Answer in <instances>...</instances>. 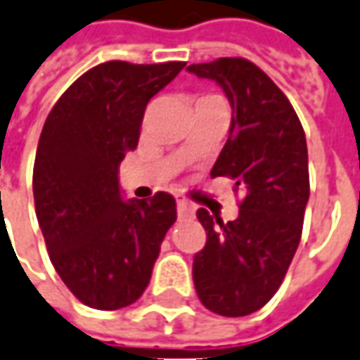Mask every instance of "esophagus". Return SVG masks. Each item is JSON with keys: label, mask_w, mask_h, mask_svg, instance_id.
Here are the masks:
<instances>
[{"label": "esophagus", "mask_w": 360, "mask_h": 360, "mask_svg": "<svg viewBox=\"0 0 360 360\" xmlns=\"http://www.w3.org/2000/svg\"><path fill=\"white\" fill-rule=\"evenodd\" d=\"M176 210H178V217H192L194 215V205L190 204L184 198L176 200Z\"/></svg>", "instance_id": "34e87169"}]
</instances>
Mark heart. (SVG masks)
Wrapping results in <instances>:
<instances>
[{"mask_svg": "<svg viewBox=\"0 0 360 360\" xmlns=\"http://www.w3.org/2000/svg\"><path fill=\"white\" fill-rule=\"evenodd\" d=\"M207 98H210V96H207Z\"/></svg>", "mask_w": 360, "mask_h": 360, "instance_id": "heart-1", "label": "heart"}]
</instances>
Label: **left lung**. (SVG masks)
<instances>
[{
    "label": "left lung",
    "mask_w": 360,
    "mask_h": 360,
    "mask_svg": "<svg viewBox=\"0 0 360 360\" xmlns=\"http://www.w3.org/2000/svg\"><path fill=\"white\" fill-rule=\"evenodd\" d=\"M186 70L215 82L231 103L212 178L229 176L245 194L233 221L204 207L195 213L207 233L192 264L195 292L213 314L249 316L276 294L300 245L309 200L306 135L288 98L252 62L219 58Z\"/></svg>",
    "instance_id": "8db88e82"
}]
</instances>
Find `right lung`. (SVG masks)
I'll return each mask as SVG.
<instances>
[{"label": "right lung", "instance_id": "1", "mask_svg": "<svg viewBox=\"0 0 360 360\" xmlns=\"http://www.w3.org/2000/svg\"><path fill=\"white\" fill-rule=\"evenodd\" d=\"M186 62L111 60L88 70L54 103L33 168L34 212L52 266L82 304L125 308L148 286L174 198L125 200L119 165L137 147L153 96Z\"/></svg>", "mask_w": 360, "mask_h": 360}]
</instances>
